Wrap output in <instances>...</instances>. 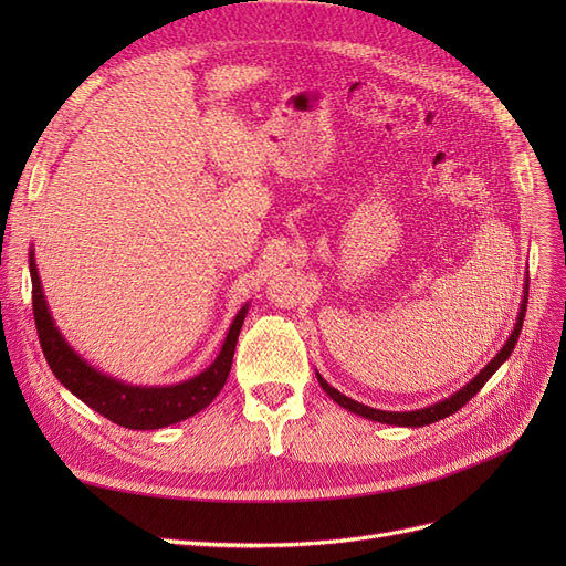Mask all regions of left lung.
<instances>
[{
    "instance_id": "8db88e82",
    "label": "left lung",
    "mask_w": 566,
    "mask_h": 566,
    "mask_svg": "<svg viewBox=\"0 0 566 566\" xmlns=\"http://www.w3.org/2000/svg\"><path fill=\"white\" fill-rule=\"evenodd\" d=\"M526 300H528V281H526V285H524V297H522V304H520V316H517V323H515V331H512V335L507 337L503 349H501L499 354H495V356L491 358V361L486 364V368L479 370L465 387L458 389L455 394H451L449 399L437 401L434 406H427V408H420V410H403V413H397V410H378V408H370V406L358 403V401L345 397V394H339L335 387H331L328 382H325V380L321 378V373H316L318 385L323 387V391L328 394V397H331L335 403H339L342 408L352 410V413H356V416H364V418L375 420V422L399 424V427H422V424H432V422H437V420L449 418V416L455 413V410H460L462 406H465V403L474 397V394L489 382L491 375L503 366L505 358L512 354V349H515L517 339H520V333H522L524 314H526Z\"/></svg>"
}]
</instances>
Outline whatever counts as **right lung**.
<instances>
[{
	"mask_svg": "<svg viewBox=\"0 0 566 566\" xmlns=\"http://www.w3.org/2000/svg\"><path fill=\"white\" fill-rule=\"evenodd\" d=\"M30 279H32V314L40 335V345L46 356V364L56 380L71 389L77 399H82L98 416L113 420L127 430H160V427L175 424L196 416L198 410L210 406L212 399L224 387L229 370L233 364V352L238 335H241L243 321L248 314V304L235 314L231 328L227 333L219 356L196 378L169 385V387H136L111 375L92 368L84 358L67 345L42 293V281L35 264V252H30Z\"/></svg>",
	"mask_w": 566,
	"mask_h": 566,
	"instance_id": "obj_1",
	"label": "right lung"
}]
</instances>
